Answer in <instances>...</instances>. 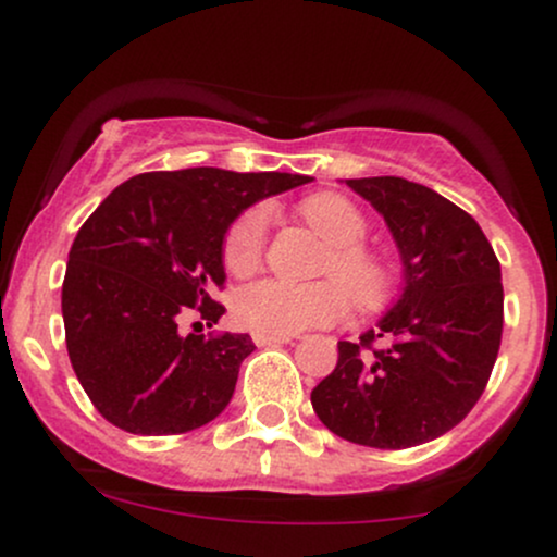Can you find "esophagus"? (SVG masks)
<instances>
[{
	"instance_id": "esophagus-1",
	"label": "esophagus",
	"mask_w": 557,
	"mask_h": 557,
	"mask_svg": "<svg viewBox=\"0 0 557 557\" xmlns=\"http://www.w3.org/2000/svg\"><path fill=\"white\" fill-rule=\"evenodd\" d=\"M293 337L290 335H253V343L259 345V348H267V345H280V343H290Z\"/></svg>"
}]
</instances>
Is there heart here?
Listing matches in <instances>:
<instances>
[{"instance_id":"b5f03b06","label":"heart","mask_w":557,"mask_h":557,"mask_svg":"<svg viewBox=\"0 0 557 557\" xmlns=\"http://www.w3.org/2000/svg\"><path fill=\"white\" fill-rule=\"evenodd\" d=\"M298 212L332 246L322 264L324 277L343 282L361 309L380 304L389 287V272L385 261L361 243L369 233L361 209L341 194H311L300 198ZM267 222V209L253 207L230 225L222 243V261L230 274L246 277L259 270L264 259ZM336 284L329 280L314 285L259 280L238 290L233 314L238 324L259 335H296L300 330L322 327L337 322L348 309L346 289Z\"/></svg>"}]
</instances>
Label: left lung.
Wrapping results in <instances>:
<instances>
[{
	"label": "left lung",
	"instance_id": "1",
	"mask_svg": "<svg viewBox=\"0 0 557 557\" xmlns=\"http://www.w3.org/2000/svg\"><path fill=\"white\" fill-rule=\"evenodd\" d=\"M345 183L385 216L406 287L359 343H337V367L311 406L348 443H430L487 387L503 337L500 261L474 216L437 190L393 175Z\"/></svg>",
	"mask_w": 557,
	"mask_h": 557
}]
</instances>
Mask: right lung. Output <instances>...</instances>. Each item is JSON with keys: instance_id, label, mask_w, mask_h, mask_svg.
<instances>
[{"instance_id": "right-lung-1", "label": "right lung", "mask_w": 557, "mask_h": 557, "mask_svg": "<svg viewBox=\"0 0 557 557\" xmlns=\"http://www.w3.org/2000/svg\"><path fill=\"white\" fill-rule=\"evenodd\" d=\"M311 177L190 168L144 172L83 222L62 283L67 356L96 411L131 434H183L233 398L251 335H183L225 314L222 240L243 209Z\"/></svg>"}]
</instances>
